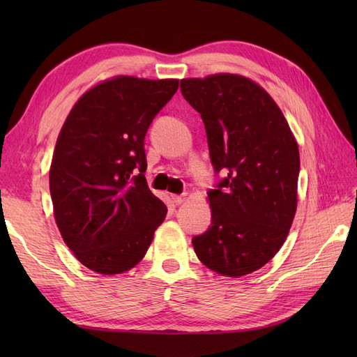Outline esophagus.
I'll return each instance as SVG.
<instances>
[{
    "instance_id": "1",
    "label": "esophagus",
    "mask_w": 357,
    "mask_h": 357,
    "mask_svg": "<svg viewBox=\"0 0 357 357\" xmlns=\"http://www.w3.org/2000/svg\"><path fill=\"white\" fill-rule=\"evenodd\" d=\"M187 199V195H172V201L176 204V206H181V204H184Z\"/></svg>"
}]
</instances>
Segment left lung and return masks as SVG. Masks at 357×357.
I'll use <instances>...</instances> for the list:
<instances>
[{"label":"left lung","instance_id":"left-lung-1","mask_svg":"<svg viewBox=\"0 0 357 357\" xmlns=\"http://www.w3.org/2000/svg\"><path fill=\"white\" fill-rule=\"evenodd\" d=\"M181 93L201 115L211 165L224 174L207 193L211 224L192 239L196 256L218 275H248L288 236L298 206V144L273 98L252 79H183Z\"/></svg>","mask_w":357,"mask_h":357}]
</instances>
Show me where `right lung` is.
Here are the masks:
<instances>
[{
	"label": "right lung",
	"mask_w": 357,
	"mask_h": 357,
	"mask_svg": "<svg viewBox=\"0 0 357 357\" xmlns=\"http://www.w3.org/2000/svg\"><path fill=\"white\" fill-rule=\"evenodd\" d=\"M178 79L118 77L90 89L59 132L50 196L61 236L77 259L102 275L135 267L167 215L150 192L144 139Z\"/></svg>",
	"instance_id": "obj_1"
}]
</instances>
